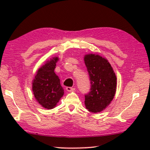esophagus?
<instances>
[{"label":"esophagus","instance_id":"34e87169","mask_svg":"<svg viewBox=\"0 0 150 150\" xmlns=\"http://www.w3.org/2000/svg\"><path fill=\"white\" fill-rule=\"evenodd\" d=\"M66 90L67 91L70 92V91H73L74 90V88H72V87H66Z\"/></svg>","mask_w":150,"mask_h":150}]
</instances>
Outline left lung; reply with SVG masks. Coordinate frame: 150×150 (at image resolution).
I'll use <instances>...</instances> for the list:
<instances>
[{
    "mask_svg": "<svg viewBox=\"0 0 150 150\" xmlns=\"http://www.w3.org/2000/svg\"><path fill=\"white\" fill-rule=\"evenodd\" d=\"M89 75L91 89L85 95L86 108L92 112H101L109 105L115 95L117 78L107 59L95 54L84 58Z\"/></svg>",
    "mask_w": 150,
    "mask_h": 150,
    "instance_id": "left-lung-1",
    "label": "left lung"
}]
</instances>
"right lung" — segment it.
<instances>
[{"label":"right lung","instance_id":"right-lung-1","mask_svg":"<svg viewBox=\"0 0 150 150\" xmlns=\"http://www.w3.org/2000/svg\"><path fill=\"white\" fill-rule=\"evenodd\" d=\"M58 57H53L40 67L33 81V92L37 102L47 109L56 106L64 94L60 79L54 73Z\"/></svg>","mask_w":150,"mask_h":150}]
</instances>
